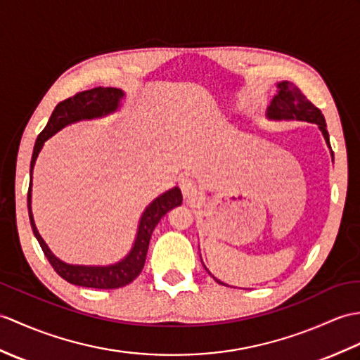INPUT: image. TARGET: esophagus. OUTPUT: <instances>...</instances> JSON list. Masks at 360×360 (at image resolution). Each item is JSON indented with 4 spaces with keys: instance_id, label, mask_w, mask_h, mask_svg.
Listing matches in <instances>:
<instances>
[{
    "instance_id": "esophagus-1",
    "label": "esophagus",
    "mask_w": 360,
    "mask_h": 360,
    "mask_svg": "<svg viewBox=\"0 0 360 360\" xmlns=\"http://www.w3.org/2000/svg\"><path fill=\"white\" fill-rule=\"evenodd\" d=\"M179 187H181V191H182L184 198H187V199L196 196V193H198L196 182L191 179V178H188V176H182L179 179Z\"/></svg>"
}]
</instances>
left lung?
I'll use <instances>...</instances> for the list:
<instances>
[{"label":"left lung","instance_id":"1","mask_svg":"<svg viewBox=\"0 0 360 360\" xmlns=\"http://www.w3.org/2000/svg\"><path fill=\"white\" fill-rule=\"evenodd\" d=\"M266 118L274 120V121H282V120L295 121L296 120V121L314 122V124H317V127H319V130L322 131V135L330 147L327 122H325L322 112L311 101H308L307 96L293 84V82H290V81L279 82L278 94L274 95L269 108H266ZM214 281L222 283L216 278H214ZM222 285H225V283H222Z\"/></svg>","mask_w":360,"mask_h":360}]
</instances>
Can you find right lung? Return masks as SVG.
<instances>
[{
	"label": "right lung",
	"mask_w": 360,
	"mask_h": 360,
	"mask_svg": "<svg viewBox=\"0 0 360 360\" xmlns=\"http://www.w3.org/2000/svg\"><path fill=\"white\" fill-rule=\"evenodd\" d=\"M124 98V91L115 87H95L90 90L79 91L72 98H67L55 107V110L50 116V120L44 130L39 133L35 147H33L32 153V161H30V184H29V191H27V207H29V218L32 224L33 235L38 239L41 248L49 259L50 265L53 266V270L61 276L63 279L67 282L73 283V285L79 287H89V288H99V290H112V288H120L127 285L131 281H135L139 273L144 269L146 264V256L150 244V238H152V233L158 222L161 221L162 216L170 212L172 208L178 207L182 204V195L178 187H173L172 190L165 191L161 196L153 199L152 202L144 210L141 216L139 227L136 233L135 244H133L130 253L125 256L122 261L112 264V265H104V266H96V265H72L67 264L61 259H58L47 244L44 239L37 230L35 221H33L32 214V172L33 167H35L37 158L43 148L44 142L53 136L56 131L64 129L65 125L78 122L82 120H95V118H103L105 115H110L120 108L121 99Z\"/></svg>",
	"instance_id": "obj_1"
}]
</instances>
